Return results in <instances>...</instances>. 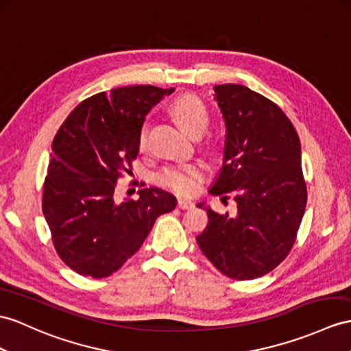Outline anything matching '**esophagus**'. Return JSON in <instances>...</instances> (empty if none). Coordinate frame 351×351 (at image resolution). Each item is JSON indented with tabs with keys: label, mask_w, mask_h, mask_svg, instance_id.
I'll list each match as a JSON object with an SVG mask.
<instances>
[{
	"label": "esophagus",
	"mask_w": 351,
	"mask_h": 351,
	"mask_svg": "<svg viewBox=\"0 0 351 351\" xmlns=\"http://www.w3.org/2000/svg\"><path fill=\"white\" fill-rule=\"evenodd\" d=\"M177 207L182 208V210H187V208H192L193 207V202L187 198H178L177 201Z\"/></svg>",
	"instance_id": "34e87169"
}]
</instances>
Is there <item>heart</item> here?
Returning a JSON list of instances; mask_svg holds the SVG:
<instances>
[{"label": "heart", "mask_w": 351, "mask_h": 351, "mask_svg": "<svg viewBox=\"0 0 351 351\" xmlns=\"http://www.w3.org/2000/svg\"><path fill=\"white\" fill-rule=\"evenodd\" d=\"M169 111L186 132L191 135H201L210 123V111L205 102L193 95L186 93L176 98L169 106ZM149 144L147 126L141 128L138 136L140 150H146ZM207 176V167L202 164H183L165 167L158 174V182L160 186L180 195H193L199 191V187Z\"/></svg>", "instance_id": "1"}]
</instances>
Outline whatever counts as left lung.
I'll return each mask as SVG.
<instances>
[{"label":"left lung","instance_id":"left-lung-1","mask_svg":"<svg viewBox=\"0 0 351 351\" xmlns=\"http://www.w3.org/2000/svg\"><path fill=\"white\" fill-rule=\"evenodd\" d=\"M226 123L225 162L213 195L232 196L237 215L207 210L199 249L229 278L253 280L283 262L306 205L301 141L274 101L241 84H217ZM202 207V204H198Z\"/></svg>","mask_w":351,"mask_h":351}]
</instances>
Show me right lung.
<instances>
[{
    "instance_id": "add662e5",
    "label": "right lung",
    "mask_w": 351,
    "mask_h": 351,
    "mask_svg": "<svg viewBox=\"0 0 351 351\" xmlns=\"http://www.w3.org/2000/svg\"><path fill=\"white\" fill-rule=\"evenodd\" d=\"M174 89L136 84L82 101L59 128L43 184V215L55 250L77 274L104 278L140 250L176 198L143 187L119 202L116 183L132 173L150 108Z\"/></svg>"
}]
</instances>
